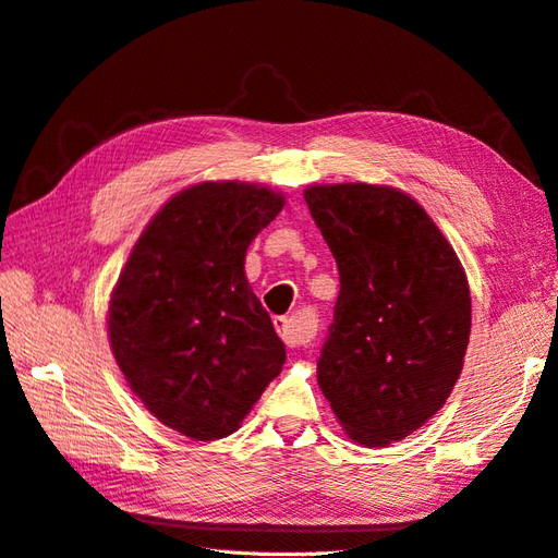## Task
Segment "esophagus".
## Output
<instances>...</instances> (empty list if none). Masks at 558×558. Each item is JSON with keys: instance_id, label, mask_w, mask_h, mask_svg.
I'll return each mask as SVG.
<instances>
[{"instance_id": "1", "label": "esophagus", "mask_w": 558, "mask_h": 558, "mask_svg": "<svg viewBox=\"0 0 558 558\" xmlns=\"http://www.w3.org/2000/svg\"><path fill=\"white\" fill-rule=\"evenodd\" d=\"M274 327L278 331V336L282 338V343L287 348H301V345H308L311 338H313V331L308 327H301L296 325V322H292L290 317H274Z\"/></svg>"}]
</instances>
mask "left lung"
<instances>
[{
	"mask_svg": "<svg viewBox=\"0 0 558 558\" xmlns=\"http://www.w3.org/2000/svg\"><path fill=\"white\" fill-rule=\"evenodd\" d=\"M338 266L317 383L352 440H403L445 405L471 333L452 245L408 194L364 183L303 194Z\"/></svg>",
	"mask_w": 558,
	"mask_h": 558,
	"instance_id": "obj_1",
	"label": "left lung"
}]
</instances>
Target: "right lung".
I'll use <instances>...</instances> for the list:
<instances>
[{
    "label": "right lung",
    "instance_id": "1",
    "mask_svg": "<svg viewBox=\"0 0 558 558\" xmlns=\"http://www.w3.org/2000/svg\"><path fill=\"white\" fill-rule=\"evenodd\" d=\"M282 206L257 185L187 187L150 220L118 280L116 362L143 405L192 440L233 434L282 371L284 345L243 271Z\"/></svg>",
    "mask_w": 558,
    "mask_h": 558
}]
</instances>
